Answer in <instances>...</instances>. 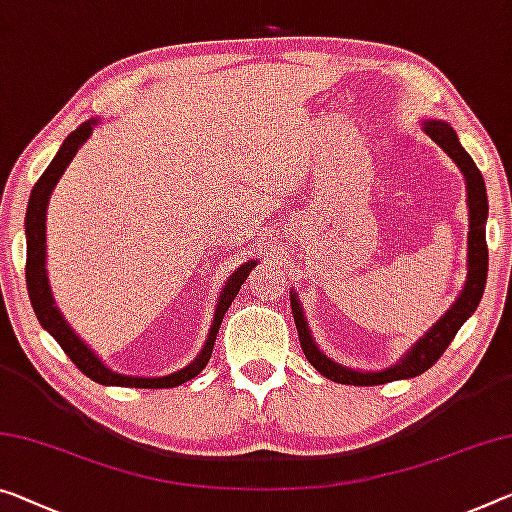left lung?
Returning <instances> with one entry per match:
<instances>
[{"instance_id": "obj_1", "label": "left lung", "mask_w": 512, "mask_h": 512, "mask_svg": "<svg viewBox=\"0 0 512 512\" xmlns=\"http://www.w3.org/2000/svg\"><path fill=\"white\" fill-rule=\"evenodd\" d=\"M423 130L426 135L442 146V151L458 164L467 183V206H469V242H467V281L465 288L455 304L448 309L435 325H432L419 341L412 345V350L384 371H355V368L341 366L336 361L322 355V350L313 341L309 332V322L304 318L302 304L297 295L290 290V306H293V318L297 334H300V343L309 364L316 368L320 375L327 380L352 384V387H373V384H384L393 380H407V377H416L426 373L435 361L444 355L448 345L458 334V329L465 325V320L476 311L478 302H481L485 281H487V242H485V222H487V192L485 180L481 171L471 160V155L462 148L458 135L446 121H423Z\"/></svg>"}]
</instances>
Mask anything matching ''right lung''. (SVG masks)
Instances as JSON below:
<instances>
[{"instance_id":"1","label":"right lung","mask_w":512,"mask_h":512,"mask_svg":"<svg viewBox=\"0 0 512 512\" xmlns=\"http://www.w3.org/2000/svg\"><path fill=\"white\" fill-rule=\"evenodd\" d=\"M98 125V119L84 121L80 128L70 132V135L64 139V144L54 155V160L50 162V167L43 171V176L38 178V183L34 185L29 196V206H27V217H25V235H27V267H25V277H27V290H29V300L31 306H34V313L38 322H41L43 329H47L54 336L61 348H64L70 361L80 368V371L91 377L93 382L98 384H109V387H135V389H171L178 387L192 377L199 375L206 364L210 361L212 348H215V338L219 332V325H222L224 313L229 311L231 302L235 300V295L240 293V286L247 281L251 267L258 263L256 261H247L242 263L238 270H235L229 281L224 283L222 293H219V300L215 306V318H212L210 332L206 343L190 366H185L183 371H176L171 375H162V377H135V375H121L107 368L102 361L98 359L96 352H93L89 345H86L80 336L73 332V327L68 325L66 318L61 316V311L54 304L52 290H50V281H47V270H45V215H47V201H50L54 185L59 183L61 174H64L66 167L73 160L75 153L80 151V146L86 139L91 137L93 128Z\"/></svg>"}]
</instances>
